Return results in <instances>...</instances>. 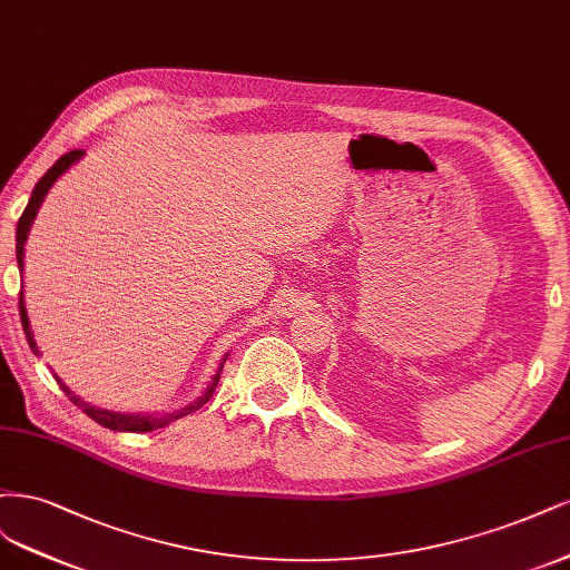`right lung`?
<instances>
[{
    "mask_svg": "<svg viewBox=\"0 0 570 570\" xmlns=\"http://www.w3.org/2000/svg\"><path fill=\"white\" fill-rule=\"evenodd\" d=\"M80 156H82V149H72V151H68L66 156H61L57 163H53L51 168L40 177L38 185H35L32 196H30V200H28V206H26L23 215L18 217V227H16V261H18V267H21V269H23V246H26V238H28V232H30V225H32L35 215H38V208H40V204H42L45 194L49 191V187L53 185V181H57V179H59V177L70 168V165L80 158ZM18 312H21V324H23V332H26V338H28L30 351H32V353H38V343H35L32 328H30V322H28L26 303H23V291L18 293ZM223 364H225V362H223ZM223 364H219V370H217V374L213 376V383L208 385L206 393L200 395V397L194 402V405H189L187 410H181V412H175V414H160V416L118 414V412L99 410V407H95V405H87V402H82L78 395H72V393L66 389V385L61 383V379H59V383H61V389H63V393L68 395V400L72 402V405H78V407H80L89 419H95L97 424H101L104 429H111V431H130V433H146V431H154V429L168 426V424H173V421H177L179 416H187V414L196 412L198 407H204L206 402L213 397L215 389H217V381H219V372H223Z\"/></svg>",
    "mask_w": 570,
    "mask_h": 570,
    "instance_id": "right-lung-1",
    "label": "right lung"
}]
</instances>
